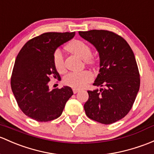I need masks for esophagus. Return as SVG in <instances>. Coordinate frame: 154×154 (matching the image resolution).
<instances>
[{"label": "esophagus", "instance_id": "1", "mask_svg": "<svg viewBox=\"0 0 154 154\" xmlns=\"http://www.w3.org/2000/svg\"><path fill=\"white\" fill-rule=\"evenodd\" d=\"M79 91H80V90L77 89V88H73V93L74 94H77Z\"/></svg>", "mask_w": 154, "mask_h": 154}]
</instances>
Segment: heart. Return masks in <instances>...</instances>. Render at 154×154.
I'll use <instances>...</instances> for the list:
<instances>
[{
  "label": "heart",
  "instance_id": "heart-1",
  "mask_svg": "<svg viewBox=\"0 0 154 154\" xmlns=\"http://www.w3.org/2000/svg\"><path fill=\"white\" fill-rule=\"evenodd\" d=\"M66 48L71 52L85 60L87 63H92L91 58L92 50L85 42L80 40H74L66 46ZM53 62L57 71L63 72L65 69L64 59L62 52L60 49H56L53 54ZM93 79V74L88 71H82L79 72H70L66 74L63 78L65 85L74 88H82Z\"/></svg>",
  "mask_w": 154,
  "mask_h": 154
}]
</instances>
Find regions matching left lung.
Returning a JSON list of instances; mask_svg holds the SVG:
<instances>
[{"label":"left lung","instance_id":"8db88e82","mask_svg":"<svg viewBox=\"0 0 154 154\" xmlns=\"http://www.w3.org/2000/svg\"><path fill=\"white\" fill-rule=\"evenodd\" d=\"M79 35L99 52L100 73L93 85L103 87L88 91L85 114L102 124H112L128 114L140 89L135 56L126 40L114 32L90 30Z\"/></svg>","mask_w":154,"mask_h":154}]
</instances>
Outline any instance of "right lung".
I'll use <instances>...</instances> for the list:
<instances>
[{
    "instance_id": "add662e5",
    "label": "right lung",
    "mask_w": 154,
    "mask_h": 154,
    "mask_svg": "<svg viewBox=\"0 0 154 154\" xmlns=\"http://www.w3.org/2000/svg\"><path fill=\"white\" fill-rule=\"evenodd\" d=\"M75 32H46L29 40L19 51L11 77V87L17 105L29 117L48 122L62 114L73 95L69 86L49 89L51 77L58 78L53 54Z\"/></svg>"
}]
</instances>
